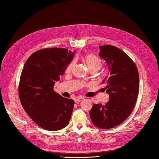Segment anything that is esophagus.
Returning <instances> with one entry per match:
<instances>
[{
    "label": "esophagus",
    "instance_id": "esophagus-1",
    "mask_svg": "<svg viewBox=\"0 0 159 159\" xmlns=\"http://www.w3.org/2000/svg\"><path fill=\"white\" fill-rule=\"evenodd\" d=\"M84 98H84L83 96L77 97L76 98H75V102L76 103H79V102H80V101H82L83 100H84Z\"/></svg>",
    "mask_w": 159,
    "mask_h": 159
}]
</instances>
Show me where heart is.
I'll return each mask as SVG.
<instances>
[{
    "instance_id": "obj_1",
    "label": "heart",
    "mask_w": 159,
    "mask_h": 159,
    "mask_svg": "<svg viewBox=\"0 0 159 159\" xmlns=\"http://www.w3.org/2000/svg\"><path fill=\"white\" fill-rule=\"evenodd\" d=\"M85 61L86 63V65L88 67L90 71H95L96 72L97 70H98L101 66H102V61L99 58L97 55H94V54H87L84 57ZM74 66V61L71 62L68 66H67L66 69L67 72H70L71 70H72L73 67Z\"/></svg>"
}]
</instances>
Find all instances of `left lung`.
I'll list each match as a JSON object with an SVG mask.
<instances>
[{"mask_svg":"<svg viewBox=\"0 0 159 159\" xmlns=\"http://www.w3.org/2000/svg\"><path fill=\"white\" fill-rule=\"evenodd\" d=\"M99 55L110 70L102 82L109 100L105 104H94L89 116L96 126L109 129L122 123L133 111L139 94V76L133 61L117 47L100 46Z\"/></svg>","mask_w":159,"mask_h":159,"instance_id":"1","label":"left lung"}]
</instances>
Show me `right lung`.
I'll return each mask as SVG.
<instances>
[{
  "mask_svg": "<svg viewBox=\"0 0 159 159\" xmlns=\"http://www.w3.org/2000/svg\"><path fill=\"white\" fill-rule=\"evenodd\" d=\"M74 53L67 48L39 50L23 67L18 88L20 102L32 120L45 130H59L69 124L74 101L55 92L53 87Z\"/></svg>",
  "mask_w": 159,
  "mask_h": 159,
  "instance_id": "right-lung-1",
  "label": "right lung"
}]
</instances>
